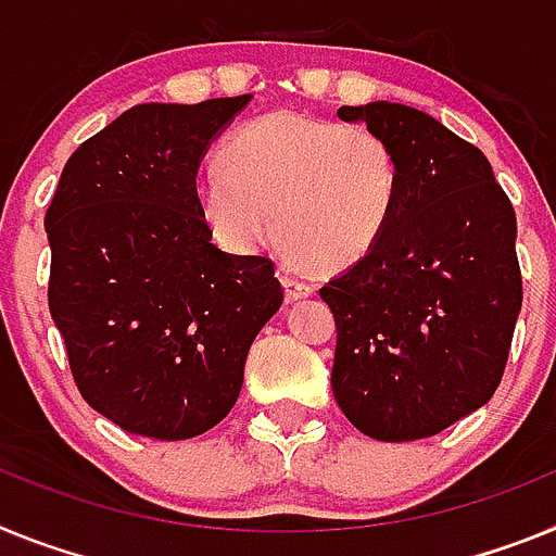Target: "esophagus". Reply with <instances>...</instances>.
Returning a JSON list of instances; mask_svg holds the SVG:
<instances>
[{
    "label": "esophagus",
    "mask_w": 556,
    "mask_h": 556,
    "mask_svg": "<svg viewBox=\"0 0 556 556\" xmlns=\"http://www.w3.org/2000/svg\"><path fill=\"white\" fill-rule=\"evenodd\" d=\"M282 285H285V302H299V299L313 296V285L291 277V274H282Z\"/></svg>",
    "instance_id": "34e87169"
}]
</instances>
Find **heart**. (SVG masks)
<instances>
[{"mask_svg":"<svg viewBox=\"0 0 556 556\" xmlns=\"http://www.w3.org/2000/svg\"><path fill=\"white\" fill-rule=\"evenodd\" d=\"M392 144L358 123L271 111L240 125L224 164L195 178V204L212 235L249 254L279 240L318 271L366 257L397 206Z\"/></svg>","mask_w":556,"mask_h":556,"instance_id":"1","label":"heart"}]
</instances>
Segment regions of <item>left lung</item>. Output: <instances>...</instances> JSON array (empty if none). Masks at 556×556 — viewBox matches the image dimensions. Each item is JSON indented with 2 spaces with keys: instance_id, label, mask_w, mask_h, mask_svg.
Returning a JSON list of instances; mask_svg holds the SVG:
<instances>
[{
  "instance_id": "1",
  "label": "left lung",
  "mask_w": 556,
  "mask_h": 556,
  "mask_svg": "<svg viewBox=\"0 0 556 556\" xmlns=\"http://www.w3.org/2000/svg\"><path fill=\"white\" fill-rule=\"evenodd\" d=\"M392 144L394 215L375 249L321 288L336 316L332 394L380 442L433 437L495 394L523 302L518 220L476 144L425 111L341 105Z\"/></svg>"
}]
</instances>
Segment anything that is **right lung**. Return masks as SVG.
Wrapping results in <instances>:
<instances>
[{"instance_id":"right-lung-1","label":"right lung","mask_w":556,"mask_h":556,"mask_svg":"<svg viewBox=\"0 0 556 556\" xmlns=\"http://www.w3.org/2000/svg\"><path fill=\"white\" fill-rule=\"evenodd\" d=\"M249 100L134 105L72 153L47 210L72 378L128 433L176 442L218 425L282 305L271 260L220 251L195 204L206 148Z\"/></svg>"}]
</instances>
